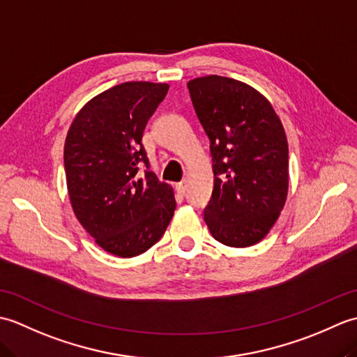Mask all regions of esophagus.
<instances>
[{
  "mask_svg": "<svg viewBox=\"0 0 357 357\" xmlns=\"http://www.w3.org/2000/svg\"><path fill=\"white\" fill-rule=\"evenodd\" d=\"M176 190L179 195H185V192H187V181L185 179L176 184Z\"/></svg>",
  "mask_w": 357,
  "mask_h": 357,
  "instance_id": "esophagus-1",
  "label": "esophagus"
}]
</instances>
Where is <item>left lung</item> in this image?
Wrapping results in <instances>:
<instances>
[{
	"label": "left lung",
	"instance_id": "1",
	"mask_svg": "<svg viewBox=\"0 0 357 357\" xmlns=\"http://www.w3.org/2000/svg\"><path fill=\"white\" fill-rule=\"evenodd\" d=\"M187 86L213 161L215 185L204 221L224 245H255L267 236L287 201L284 126L267 98L245 82L208 75Z\"/></svg>",
	"mask_w": 357,
	"mask_h": 357
}]
</instances>
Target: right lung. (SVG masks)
Here are the masks:
<instances>
[{
	"mask_svg": "<svg viewBox=\"0 0 357 357\" xmlns=\"http://www.w3.org/2000/svg\"><path fill=\"white\" fill-rule=\"evenodd\" d=\"M169 84L130 81L92 98L73 118L64 144L73 213L105 252L146 253L162 238L176 201L172 185L149 170L142 133ZM148 167L138 175L139 164Z\"/></svg>",
	"mask_w": 357,
	"mask_h": 357,
	"instance_id": "obj_1",
	"label": "right lung"
}]
</instances>
